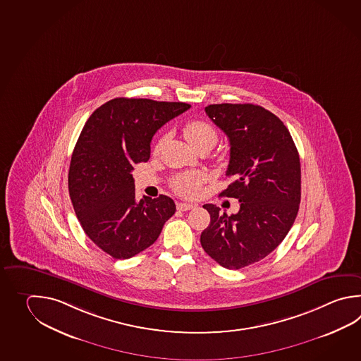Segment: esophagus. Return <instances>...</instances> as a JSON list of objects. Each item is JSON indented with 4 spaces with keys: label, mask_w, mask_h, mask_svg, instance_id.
Returning a JSON list of instances; mask_svg holds the SVG:
<instances>
[{
    "label": "esophagus",
    "mask_w": 361,
    "mask_h": 361,
    "mask_svg": "<svg viewBox=\"0 0 361 361\" xmlns=\"http://www.w3.org/2000/svg\"><path fill=\"white\" fill-rule=\"evenodd\" d=\"M176 207L178 211H189V209L195 208V204H192V203H185V202H180V203H177Z\"/></svg>",
    "instance_id": "obj_1"
}]
</instances>
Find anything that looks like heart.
Segmentation results:
<instances>
[{
  "label": "heart",
  "instance_id": "heart-1",
  "mask_svg": "<svg viewBox=\"0 0 361 361\" xmlns=\"http://www.w3.org/2000/svg\"><path fill=\"white\" fill-rule=\"evenodd\" d=\"M183 131L186 140L197 150L200 147H212L217 141L216 128L204 119H194L188 122ZM161 144L162 141H158V144L155 145L157 150L161 147ZM199 185L200 177L197 173H181L172 180V188L175 189V192L185 197H192L198 192Z\"/></svg>",
  "mask_w": 361,
  "mask_h": 361
}]
</instances>
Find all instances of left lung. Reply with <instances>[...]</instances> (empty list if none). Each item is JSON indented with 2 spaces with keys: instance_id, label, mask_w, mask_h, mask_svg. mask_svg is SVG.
<instances>
[{
  "instance_id": "obj_1",
  "label": "left lung",
  "mask_w": 361,
  "mask_h": 361,
  "mask_svg": "<svg viewBox=\"0 0 361 361\" xmlns=\"http://www.w3.org/2000/svg\"><path fill=\"white\" fill-rule=\"evenodd\" d=\"M206 113L230 141L233 181L220 195L238 199L240 208L228 216L204 204L211 222L200 243L222 267L239 270L270 255L292 228L301 202L300 155L284 123L259 105L214 104Z\"/></svg>"
}]
</instances>
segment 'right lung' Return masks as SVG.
Masks as SVG:
<instances>
[{
	"label": "right lung",
	"instance_id": "add662e5",
	"mask_svg": "<svg viewBox=\"0 0 361 361\" xmlns=\"http://www.w3.org/2000/svg\"><path fill=\"white\" fill-rule=\"evenodd\" d=\"M186 103L117 97L97 108L82 128L68 189L82 228L117 259L133 257L158 239L176 212L167 195L136 200L133 164L150 158L155 133L188 111Z\"/></svg>",
	"mask_w": 361,
	"mask_h": 361
}]
</instances>
